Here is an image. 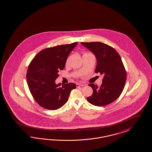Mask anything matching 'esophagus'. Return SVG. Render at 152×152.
I'll return each instance as SVG.
<instances>
[{
  "label": "esophagus",
  "instance_id": "34e87169",
  "mask_svg": "<svg viewBox=\"0 0 152 152\" xmlns=\"http://www.w3.org/2000/svg\"><path fill=\"white\" fill-rule=\"evenodd\" d=\"M76 86H77V87H83V86H84V85L82 84L77 83V84H76Z\"/></svg>",
  "mask_w": 152,
  "mask_h": 152
}]
</instances>
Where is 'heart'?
<instances>
[{
    "label": "heart",
    "instance_id": "1",
    "mask_svg": "<svg viewBox=\"0 0 152 152\" xmlns=\"http://www.w3.org/2000/svg\"><path fill=\"white\" fill-rule=\"evenodd\" d=\"M93 55L92 53L91 52H83V57L86 56H88V55ZM70 58L71 56L68 57L66 60V62H65V65L66 66H68V65L69 64V62H70Z\"/></svg>",
    "mask_w": 152,
    "mask_h": 152
}]
</instances>
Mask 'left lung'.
Listing matches in <instances>:
<instances>
[{
  "label": "left lung",
  "instance_id": "obj_1",
  "mask_svg": "<svg viewBox=\"0 0 152 152\" xmlns=\"http://www.w3.org/2000/svg\"><path fill=\"white\" fill-rule=\"evenodd\" d=\"M97 58L96 73L104 75L101 86L88 84L93 90L87 100L91 104L105 106L117 100L124 89L127 74L119 53L112 47L101 42H81Z\"/></svg>",
  "mask_w": 152,
  "mask_h": 152
}]
</instances>
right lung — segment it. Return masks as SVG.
<instances>
[{"mask_svg": "<svg viewBox=\"0 0 152 152\" xmlns=\"http://www.w3.org/2000/svg\"><path fill=\"white\" fill-rule=\"evenodd\" d=\"M78 42L45 48L34 57L28 65L26 78L28 88L35 101L48 110H56L68 100L71 91L76 88L73 83L61 86L55 80L63 70L68 55Z\"/></svg>", "mask_w": 152, "mask_h": 152, "instance_id": "right-lung-1", "label": "right lung"}]
</instances>
